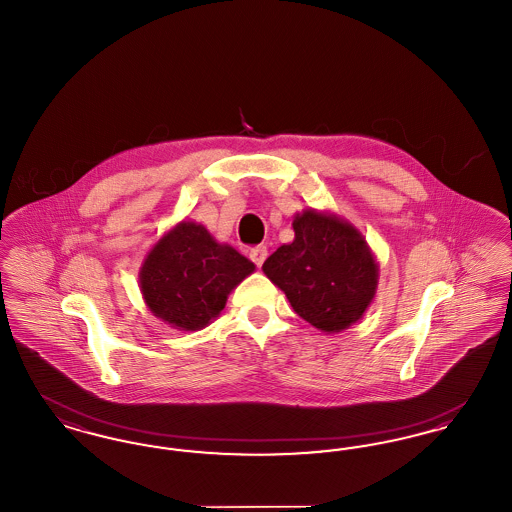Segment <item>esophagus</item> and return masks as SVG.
Returning a JSON list of instances; mask_svg holds the SVG:
<instances>
[{
    "instance_id": "34e87169",
    "label": "esophagus",
    "mask_w": 512,
    "mask_h": 512,
    "mask_svg": "<svg viewBox=\"0 0 512 512\" xmlns=\"http://www.w3.org/2000/svg\"><path fill=\"white\" fill-rule=\"evenodd\" d=\"M268 257L267 247L265 245H257V247H253L251 251H249V259L257 265V267H261L263 263H265V259Z\"/></svg>"
}]
</instances>
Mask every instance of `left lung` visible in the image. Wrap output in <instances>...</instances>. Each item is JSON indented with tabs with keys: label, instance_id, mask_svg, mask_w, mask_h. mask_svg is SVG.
<instances>
[{
	"label": "left lung",
	"instance_id": "1",
	"mask_svg": "<svg viewBox=\"0 0 512 512\" xmlns=\"http://www.w3.org/2000/svg\"><path fill=\"white\" fill-rule=\"evenodd\" d=\"M292 244L280 245L263 265L293 311L320 332L338 334L361 320L378 290V263L366 238L330 211L305 209L293 217Z\"/></svg>",
	"mask_w": 512,
	"mask_h": 512
}]
</instances>
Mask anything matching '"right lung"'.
<instances>
[{
	"label": "right lung",
	"instance_id": "obj_1",
	"mask_svg": "<svg viewBox=\"0 0 512 512\" xmlns=\"http://www.w3.org/2000/svg\"><path fill=\"white\" fill-rule=\"evenodd\" d=\"M253 272L247 257L217 242L203 224L180 220L147 251L138 278L155 317L195 332L219 317L228 295Z\"/></svg>",
	"mask_w": 512,
	"mask_h": 512
}]
</instances>
